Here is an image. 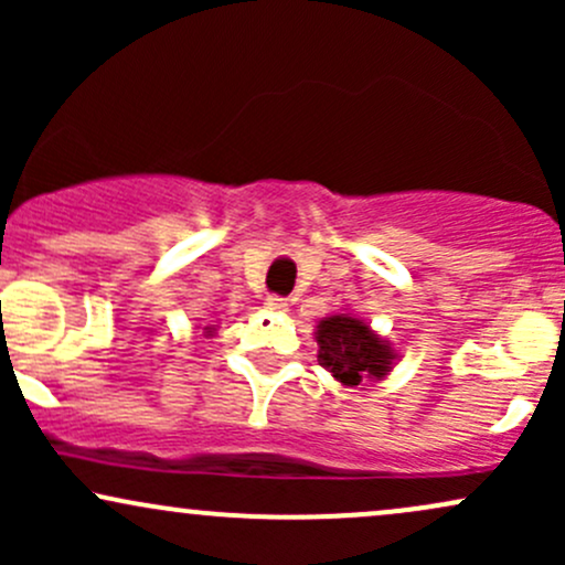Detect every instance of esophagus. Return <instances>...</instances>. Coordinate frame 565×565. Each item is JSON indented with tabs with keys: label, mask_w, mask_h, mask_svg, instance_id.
Segmentation results:
<instances>
[{
	"label": "esophagus",
	"mask_w": 565,
	"mask_h": 565,
	"mask_svg": "<svg viewBox=\"0 0 565 565\" xmlns=\"http://www.w3.org/2000/svg\"><path fill=\"white\" fill-rule=\"evenodd\" d=\"M265 308H268V310H274V313H287V310H289V302L284 300V297H276V295H270L268 300H265Z\"/></svg>",
	"instance_id": "1"
}]
</instances>
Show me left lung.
<instances>
[{
    "mask_svg": "<svg viewBox=\"0 0 565 565\" xmlns=\"http://www.w3.org/2000/svg\"><path fill=\"white\" fill-rule=\"evenodd\" d=\"M319 364L332 372L342 385L355 387L361 382L382 380L393 369V348L350 313H337L316 327Z\"/></svg>",
    "mask_w": 565,
    "mask_h": 565,
    "instance_id": "8db88e82",
    "label": "left lung"
}]
</instances>
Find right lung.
Wrapping results in <instances>:
<instances>
[{"label": "right lung", "mask_w": 565, "mask_h": 565, "mask_svg": "<svg viewBox=\"0 0 565 565\" xmlns=\"http://www.w3.org/2000/svg\"><path fill=\"white\" fill-rule=\"evenodd\" d=\"M206 329H210V327H206Z\"/></svg>", "instance_id": "obj_1"}]
</instances>
